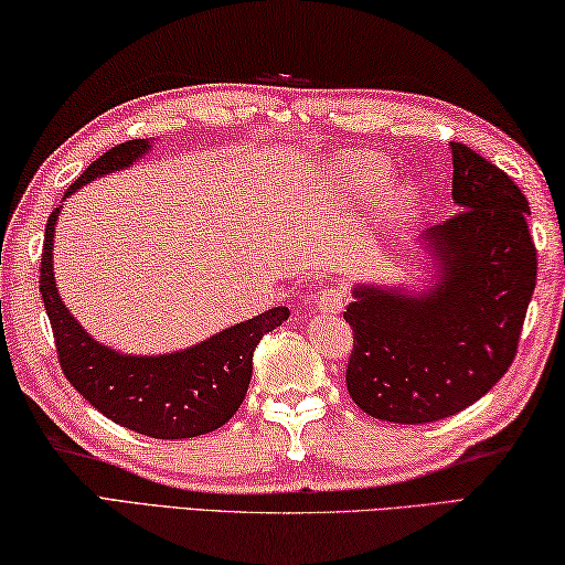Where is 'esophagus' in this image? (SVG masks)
<instances>
[{
	"label": "esophagus",
	"mask_w": 565,
	"mask_h": 565,
	"mask_svg": "<svg viewBox=\"0 0 565 565\" xmlns=\"http://www.w3.org/2000/svg\"><path fill=\"white\" fill-rule=\"evenodd\" d=\"M344 308V288L340 285H328V288H322L318 295V310L324 315H332V312H340Z\"/></svg>",
	"instance_id": "esophagus-1"
}]
</instances>
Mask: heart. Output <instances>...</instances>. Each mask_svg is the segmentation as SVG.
<instances>
[{"label": "heart", "instance_id": "1", "mask_svg": "<svg viewBox=\"0 0 565 565\" xmlns=\"http://www.w3.org/2000/svg\"><path fill=\"white\" fill-rule=\"evenodd\" d=\"M332 185L334 191L344 198H367L377 193L380 188L392 178V166L387 158L370 151L344 153L334 158L332 163ZM412 191L409 188H394V191L384 198V211L392 217H399L412 207Z\"/></svg>", "mask_w": 565, "mask_h": 565}]
</instances>
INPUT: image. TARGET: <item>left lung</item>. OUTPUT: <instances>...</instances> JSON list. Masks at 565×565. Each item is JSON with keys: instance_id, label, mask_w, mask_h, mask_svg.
<instances>
[{"instance_id": "1", "label": "left lung", "mask_w": 565, "mask_h": 565, "mask_svg": "<svg viewBox=\"0 0 565 565\" xmlns=\"http://www.w3.org/2000/svg\"><path fill=\"white\" fill-rule=\"evenodd\" d=\"M449 146L461 211L417 243L437 277L424 292L360 282L344 312L348 392L374 419L429 424L481 399L516 358L536 288L526 195L473 148Z\"/></svg>"}]
</instances>
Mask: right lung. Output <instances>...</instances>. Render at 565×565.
<instances>
[{"label": "right lung", "instance_id": "1", "mask_svg": "<svg viewBox=\"0 0 565 565\" xmlns=\"http://www.w3.org/2000/svg\"><path fill=\"white\" fill-rule=\"evenodd\" d=\"M148 151V138L114 146L66 188V195L98 175L131 168ZM58 211L62 207H54L46 221L39 290L54 330L58 364L72 387L104 417L153 439H191L221 429L245 399L257 342L280 328L290 310L273 308L181 352L153 358L116 352L96 342L58 298L52 253Z\"/></svg>", "mask_w": 565, "mask_h": 565}]
</instances>
